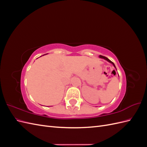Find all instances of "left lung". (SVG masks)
<instances>
[{"mask_svg": "<svg viewBox=\"0 0 147 147\" xmlns=\"http://www.w3.org/2000/svg\"><path fill=\"white\" fill-rule=\"evenodd\" d=\"M99 57H100V58H103V59H105V60H107V61H109V63H112L113 65V66L115 67V68H116V67H115V64H114V63H113V62H112V61H111L109 59H108L107 58V57H105V56H102V55H100L99 56Z\"/></svg>", "mask_w": 147, "mask_h": 147, "instance_id": "left-lung-1", "label": "left lung"}]
</instances>
